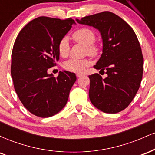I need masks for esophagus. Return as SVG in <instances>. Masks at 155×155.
Segmentation results:
<instances>
[{"label": "esophagus", "mask_w": 155, "mask_h": 155, "mask_svg": "<svg viewBox=\"0 0 155 155\" xmlns=\"http://www.w3.org/2000/svg\"><path fill=\"white\" fill-rule=\"evenodd\" d=\"M81 76H83L82 74H80V73H78V74H76V76H77V77H81Z\"/></svg>", "instance_id": "34e87169"}]
</instances>
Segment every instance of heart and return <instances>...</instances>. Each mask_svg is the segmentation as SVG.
I'll use <instances>...</instances> for the list:
<instances>
[{
	"instance_id": "b5f03b06",
	"label": "heart",
	"mask_w": 155,
	"mask_h": 155,
	"mask_svg": "<svg viewBox=\"0 0 155 155\" xmlns=\"http://www.w3.org/2000/svg\"><path fill=\"white\" fill-rule=\"evenodd\" d=\"M74 41L81 44L86 47V51L88 54L95 56L98 53L99 49L94 44L95 40V34L93 31L87 28H81L74 32L72 35ZM69 44L67 38H63L58 44V51L61 56H67L69 52ZM89 61L87 60L71 59L65 63L64 67L66 70L71 72L79 73L83 71L87 66Z\"/></svg>"
}]
</instances>
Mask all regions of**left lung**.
<instances>
[{"label":"left lung","instance_id":"1","mask_svg":"<svg viewBox=\"0 0 155 155\" xmlns=\"http://www.w3.org/2000/svg\"><path fill=\"white\" fill-rule=\"evenodd\" d=\"M79 24L93 27L100 32L102 54L94 68L106 71L89 76V97L100 111L118 113L126 108L139 89L143 75V58L137 36L130 26L119 16L104 12L76 19Z\"/></svg>","mask_w":155,"mask_h":155}]
</instances>
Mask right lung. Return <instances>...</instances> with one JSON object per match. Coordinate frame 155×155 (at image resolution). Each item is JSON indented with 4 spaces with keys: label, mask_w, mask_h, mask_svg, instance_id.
<instances>
[{
    "label": "right lung",
    "mask_w": 155,
    "mask_h": 155,
    "mask_svg": "<svg viewBox=\"0 0 155 155\" xmlns=\"http://www.w3.org/2000/svg\"><path fill=\"white\" fill-rule=\"evenodd\" d=\"M75 24L71 18L39 17L16 38L11 66L14 87L23 106L35 116L52 117L67 104L76 74L63 71L55 78L47 70L59 60V42Z\"/></svg>",
    "instance_id": "right-lung-1"
}]
</instances>
